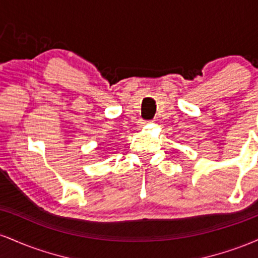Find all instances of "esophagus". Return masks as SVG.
<instances>
[{"label":"esophagus","instance_id":"34e87169","mask_svg":"<svg viewBox=\"0 0 258 258\" xmlns=\"http://www.w3.org/2000/svg\"><path fill=\"white\" fill-rule=\"evenodd\" d=\"M139 123H141V126H144V125H146V122H144V121H142V122H139Z\"/></svg>","mask_w":258,"mask_h":258}]
</instances>
